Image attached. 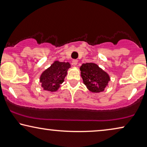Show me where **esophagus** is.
<instances>
[{
	"instance_id": "obj_1",
	"label": "esophagus",
	"mask_w": 147,
	"mask_h": 147,
	"mask_svg": "<svg viewBox=\"0 0 147 147\" xmlns=\"http://www.w3.org/2000/svg\"><path fill=\"white\" fill-rule=\"evenodd\" d=\"M77 63H78V60L77 59H74L73 61V65H74V66H76V65H77Z\"/></svg>"
}]
</instances>
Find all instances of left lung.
Instances as JSON below:
<instances>
[{
    "label": "left lung",
    "mask_w": 147,
    "mask_h": 147,
    "mask_svg": "<svg viewBox=\"0 0 147 147\" xmlns=\"http://www.w3.org/2000/svg\"><path fill=\"white\" fill-rule=\"evenodd\" d=\"M80 69L84 84L92 92H100L108 86L109 75L95 63L82 64Z\"/></svg>",
    "instance_id": "8db88e82"
}]
</instances>
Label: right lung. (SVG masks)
Instances as JSON below:
<instances>
[{
	"instance_id": "obj_1",
	"label": "right lung",
	"mask_w": 147,
	"mask_h": 147,
	"mask_svg": "<svg viewBox=\"0 0 147 147\" xmlns=\"http://www.w3.org/2000/svg\"><path fill=\"white\" fill-rule=\"evenodd\" d=\"M71 67L69 63L55 61L40 76L41 86L45 90L55 92L64 82L67 70Z\"/></svg>"
}]
</instances>
